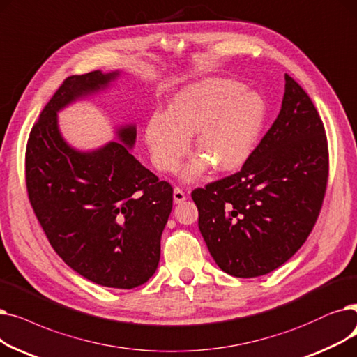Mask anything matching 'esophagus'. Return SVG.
<instances>
[{"label": "esophagus", "mask_w": 357, "mask_h": 357, "mask_svg": "<svg viewBox=\"0 0 357 357\" xmlns=\"http://www.w3.org/2000/svg\"><path fill=\"white\" fill-rule=\"evenodd\" d=\"M173 199H174V203H183L185 199H188V196H185V193L180 188H176L173 192Z\"/></svg>", "instance_id": "1"}]
</instances>
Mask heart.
<instances>
[{"instance_id":"1","label":"heart","mask_w":357,"mask_h":357,"mask_svg":"<svg viewBox=\"0 0 357 357\" xmlns=\"http://www.w3.org/2000/svg\"><path fill=\"white\" fill-rule=\"evenodd\" d=\"M266 114V101L257 91L234 79H206L176 94L167 113L152 114L144 139L154 167L176 173L196 135L199 157L181 174L184 183H193L209 165L219 173L241 168L259 142Z\"/></svg>"}]
</instances>
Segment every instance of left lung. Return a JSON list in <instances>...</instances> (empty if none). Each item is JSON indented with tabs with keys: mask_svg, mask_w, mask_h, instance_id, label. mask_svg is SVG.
<instances>
[{
	"mask_svg": "<svg viewBox=\"0 0 357 357\" xmlns=\"http://www.w3.org/2000/svg\"><path fill=\"white\" fill-rule=\"evenodd\" d=\"M327 177L324 125L308 94L284 74L280 112L243 168L192 192L219 268L257 278L289 260L315 225Z\"/></svg>",
	"mask_w": 357,
	"mask_h": 357,
	"instance_id": "1",
	"label": "left lung"
}]
</instances>
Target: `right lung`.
<instances>
[{"mask_svg": "<svg viewBox=\"0 0 357 357\" xmlns=\"http://www.w3.org/2000/svg\"><path fill=\"white\" fill-rule=\"evenodd\" d=\"M121 71L68 77L42 110L26 151L29 199L50 245L82 278L133 289L160 263L161 235L173 209V188L132 155L137 126H116L96 149L68 144L58 113L105 93Z\"/></svg>", "mask_w": 357, "mask_h": 357, "instance_id": "obj_1", "label": "right lung"}]
</instances>
